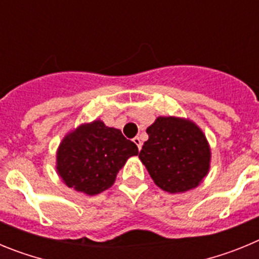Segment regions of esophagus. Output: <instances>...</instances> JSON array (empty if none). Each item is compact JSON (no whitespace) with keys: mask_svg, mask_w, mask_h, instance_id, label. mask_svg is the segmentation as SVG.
Listing matches in <instances>:
<instances>
[{"mask_svg":"<svg viewBox=\"0 0 259 259\" xmlns=\"http://www.w3.org/2000/svg\"><path fill=\"white\" fill-rule=\"evenodd\" d=\"M134 143L136 144L137 148H139V150H140V149H141V146H143V143H141V139H140V137H139V136L135 137V139H134Z\"/></svg>","mask_w":259,"mask_h":259,"instance_id":"esophagus-1","label":"esophagus"}]
</instances>
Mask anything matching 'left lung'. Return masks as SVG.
<instances>
[{
	"instance_id": "left-lung-1",
	"label": "left lung",
	"mask_w": 259,
	"mask_h": 259,
	"mask_svg": "<svg viewBox=\"0 0 259 259\" xmlns=\"http://www.w3.org/2000/svg\"><path fill=\"white\" fill-rule=\"evenodd\" d=\"M149 139L139 158L157 187L168 193L197 188L210 170L211 148L193 120L158 116L146 128Z\"/></svg>"
}]
</instances>
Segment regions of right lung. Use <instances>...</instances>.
Listing matches in <instances>:
<instances>
[{"label": "right lung", "mask_w": 259, "mask_h": 259, "mask_svg": "<svg viewBox=\"0 0 259 259\" xmlns=\"http://www.w3.org/2000/svg\"><path fill=\"white\" fill-rule=\"evenodd\" d=\"M137 154L136 144L120 130L96 119L65 135L57 149L56 170L68 188L96 196L109 189L128 158Z\"/></svg>", "instance_id": "obj_1"}]
</instances>
